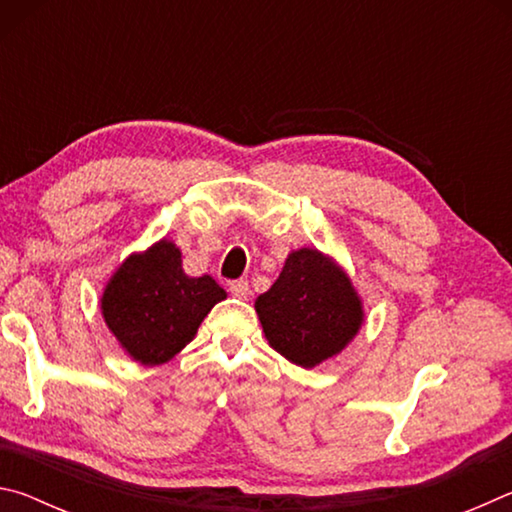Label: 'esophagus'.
<instances>
[{
  "label": "esophagus",
  "instance_id": "34e87169",
  "mask_svg": "<svg viewBox=\"0 0 512 512\" xmlns=\"http://www.w3.org/2000/svg\"><path fill=\"white\" fill-rule=\"evenodd\" d=\"M228 291H230L232 296H235V298H239V300H246V298H248V293H250V289H248V282H246V280H237V282H232L230 287H228Z\"/></svg>",
  "mask_w": 512,
  "mask_h": 512
}]
</instances>
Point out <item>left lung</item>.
<instances>
[{
  "mask_svg": "<svg viewBox=\"0 0 512 512\" xmlns=\"http://www.w3.org/2000/svg\"><path fill=\"white\" fill-rule=\"evenodd\" d=\"M268 345L300 368L341 354L366 323L350 275L318 248L291 250L273 287L255 300Z\"/></svg>",
  "mask_w": 512,
  "mask_h": 512,
  "instance_id": "1",
  "label": "left lung"
}]
</instances>
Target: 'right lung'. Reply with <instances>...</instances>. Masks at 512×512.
Segmentation results:
<instances>
[{
  "label": "right lung",
  "mask_w": 512,
  "mask_h": 512,
  "mask_svg": "<svg viewBox=\"0 0 512 512\" xmlns=\"http://www.w3.org/2000/svg\"><path fill=\"white\" fill-rule=\"evenodd\" d=\"M225 298L210 275H187L180 248L162 237L112 271L101 293V316L128 357L162 366L194 341L203 318Z\"/></svg>",
  "instance_id": "add662e5"
}]
</instances>
